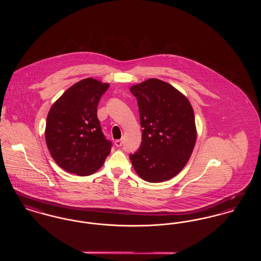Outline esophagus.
Wrapping results in <instances>:
<instances>
[{"label":"esophagus","mask_w":261,"mask_h":261,"mask_svg":"<svg viewBox=\"0 0 261 261\" xmlns=\"http://www.w3.org/2000/svg\"><path fill=\"white\" fill-rule=\"evenodd\" d=\"M114 144H115L116 147H121V146L123 145V141H122V140H116V141L114 142Z\"/></svg>","instance_id":"1"}]
</instances>
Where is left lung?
Wrapping results in <instances>:
<instances>
[{
    "label": "left lung",
    "mask_w": 261,
    "mask_h": 261,
    "mask_svg": "<svg viewBox=\"0 0 261 261\" xmlns=\"http://www.w3.org/2000/svg\"><path fill=\"white\" fill-rule=\"evenodd\" d=\"M142 130L141 148L130 161L145 181L160 183L179 173L190 160L197 140L194 110L172 85L155 78L133 85Z\"/></svg>",
    "instance_id": "1"
}]
</instances>
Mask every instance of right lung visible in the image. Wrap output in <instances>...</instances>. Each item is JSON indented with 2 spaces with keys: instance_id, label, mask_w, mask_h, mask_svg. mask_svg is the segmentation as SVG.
Masks as SVG:
<instances>
[{
  "instance_id": "obj_1",
  "label": "right lung",
  "mask_w": 261,
  "mask_h": 261,
  "mask_svg": "<svg viewBox=\"0 0 261 261\" xmlns=\"http://www.w3.org/2000/svg\"><path fill=\"white\" fill-rule=\"evenodd\" d=\"M110 87L94 78L80 80L57 99L47 116L45 138L50 155L63 170L79 176L95 173L111 152L97 108Z\"/></svg>"
}]
</instances>
